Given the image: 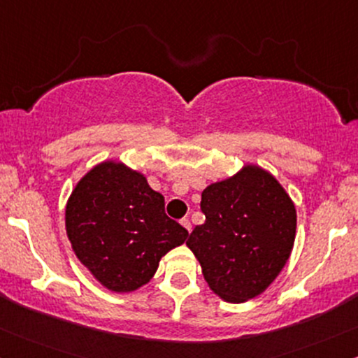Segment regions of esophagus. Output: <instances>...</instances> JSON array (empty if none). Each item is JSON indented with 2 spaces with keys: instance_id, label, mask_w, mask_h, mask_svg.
Instances as JSON below:
<instances>
[{
  "instance_id": "1",
  "label": "esophagus",
  "mask_w": 358,
  "mask_h": 358,
  "mask_svg": "<svg viewBox=\"0 0 358 358\" xmlns=\"http://www.w3.org/2000/svg\"><path fill=\"white\" fill-rule=\"evenodd\" d=\"M180 224H182V226H183V227H185V229L188 231V233H190L192 226H190V221H188V219H182V221H180Z\"/></svg>"
}]
</instances>
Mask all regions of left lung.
<instances>
[{
  "instance_id": "left-lung-1",
  "label": "left lung",
  "mask_w": 358,
  "mask_h": 358,
  "mask_svg": "<svg viewBox=\"0 0 358 358\" xmlns=\"http://www.w3.org/2000/svg\"><path fill=\"white\" fill-rule=\"evenodd\" d=\"M206 222L188 236L203 278L227 302L260 296L282 272L296 239V206L277 178L257 164L202 192Z\"/></svg>"
}]
</instances>
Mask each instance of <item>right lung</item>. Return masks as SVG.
<instances>
[{
	"mask_svg": "<svg viewBox=\"0 0 358 358\" xmlns=\"http://www.w3.org/2000/svg\"><path fill=\"white\" fill-rule=\"evenodd\" d=\"M66 233L78 260L119 294L146 285L161 258L188 238L164 214V197L146 176L112 159L93 166L71 192Z\"/></svg>",
	"mask_w": 358,
	"mask_h": 358,
	"instance_id": "obj_1",
	"label": "right lung"
}]
</instances>
